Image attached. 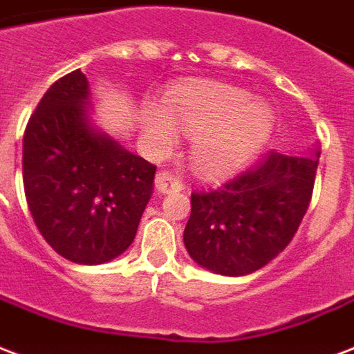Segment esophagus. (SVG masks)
I'll return each instance as SVG.
<instances>
[{
  "label": "esophagus",
  "mask_w": 354,
  "mask_h": 354,
  "mask_svg": "<svg viewBox=\"0 0 354 354\" xmlns=\"http://www.w3.org/2000/svg\"><path fill=\"white\" fill-rule=\"evenodd\" d=\"M155 187L160 194H171V192H179V190H183L185 185H183V180H180L179 177H175L171 171L162 169V171L156 174Z\"/></svg>",
  "instance_id": "esophagus-1"
}]
</instances>
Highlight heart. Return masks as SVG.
Here are the masks:
<instances>
[{"instance_id": "b5f03b06", "label": "heart", "mask_w": 354, "mask_h": 354, "mask_svg": "<svg viewBox=\"0 0 354 354\" xmlns=\"http://www.w3.org/2000/svg\"><path fill=\"white\" fill-rule=\"evenodd\" d=\"M167 113L149 108L143 129L162 149L175 142V124L194 136L190 158L205 177H224L259 153L274 129V111L250 93L224 84L179 87L166 98Z\"/></svg>"}]
</instances>
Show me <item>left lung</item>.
Listing matches in <instances>:
<instances>
[{"instance_id":"left-lung-1","label":"left lung","mask_w":354,"mask_h":354,"mask_svg":"<svg viewBox=\"0 0 354 354\" xmlns=\"http://www.w3.org/2000/svg\"><path fill=\"white\" fill-rule=\"evenodd\" d=\"M313 156L270 153L216 190L192 192L185 246L214 274L244 276L272 261L299 230L312 199Z\"/></svg>"}]
</instances>
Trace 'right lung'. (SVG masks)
Returning <instances> with one entry per match:
<instances>
[{
    "mask_svg": "<svg viewBox=\"0 0 354 354\" xmlns=\"http://www.w3.org/2000/svg\"><path fill=\"white\" fill-rule=\"evenodd\" d=\"M87 100L80 68L44 93L24 132V190L37 230L59 256L100 265L136 237L156 166L95 129Z\"/></svg>",
    "mask_w": 354,
    "mask_h": 354,
    "instance_id": "1",
    "label": "right lung"
}]
</instances>
